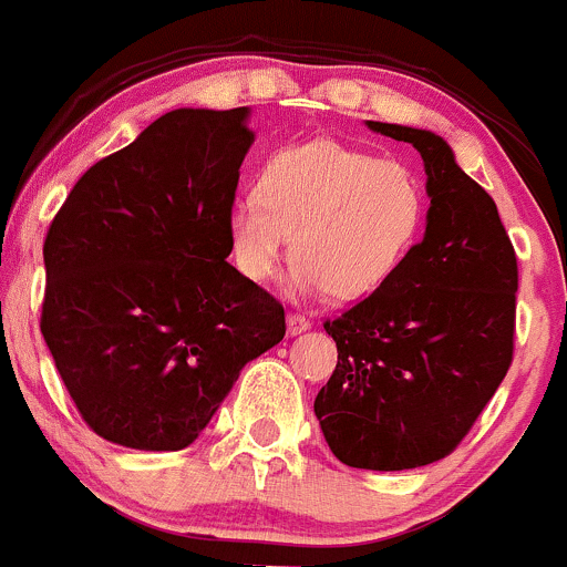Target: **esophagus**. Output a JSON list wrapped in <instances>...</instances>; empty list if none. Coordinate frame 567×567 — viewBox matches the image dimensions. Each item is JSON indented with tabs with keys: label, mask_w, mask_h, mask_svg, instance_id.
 Returning a JSON list of instances; mask_svg holds the SVG:
<instances>
[{
	"label": "esophagus",
	"mask_w": 567,
	"mask_h": 567,
	"mask_svg": "<svg viewBox=\"0 0 567 567\" xmlns=\"http://www.w3.org/2000/svg\"><path fill=\"white\" fill-rule=\"evenodd\" d=\"M309 326H312V323H309V320L303 318L301 312H290L288 315V333H290V337H296V333H303L309 329Z\"/></svg>",
	"instance_id": "obj_1"
}]
</instances>
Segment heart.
Segmentation results:
<instances>
[{
	"label": "heart",
	"instance_id": "heart-1",
	"mask_svg": "<svg viewBox=\"0 0 567 567\" xmlns=\"http://www.w3.org/2000/svg\"><path fill=\"white\" fill-rule=\"evenodd\" d=\"M426 187L410 165L331 138L290 143L268 154L258 189L228 206L238 271L268 282L293 234V285L361 299L385 285L419 241Z\"/></svg>",
	"mask_w": 567,
	"mask_h": 567
}]
</instances>
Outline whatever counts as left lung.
Here are the masks:
<instances>
[{"instance_id": "8db88e82", "label": "left lung", "mask_w": 567, "mask_h": 567, "mask_svg": "<svg viewBox=\"0 0 567 567\" xmlns=\"http://www.w3.org/2000/svg\"><path fill=\"white\" fill-rule=\"evenodd\" d=\"M413 143L432 198L426 234L374 293L329 318L337 369L315 415L339 462L413 470L454 454L514 361V244L492 195L440 135L369 122Z\"/></svg>"}]
</instances>
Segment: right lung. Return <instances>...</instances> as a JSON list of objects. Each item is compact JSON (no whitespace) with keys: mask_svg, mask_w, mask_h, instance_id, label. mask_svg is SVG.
<instances>
[{"mask_svg":"<svg viewBox=\"0 0 567 567\" xmlns=\"http://www.w3.org/2000/svg\"><path fill=\"white\" fill-rule=\"evenodd\" d=\"M247 109H178L83 174L45 234L40 331L92 432L182 451L285 309L228 264Z\"/></svg>","mask_w":567,"mask_h":567,"instance_id":"right-lung-1","label":"right lung"}]
</instances>
